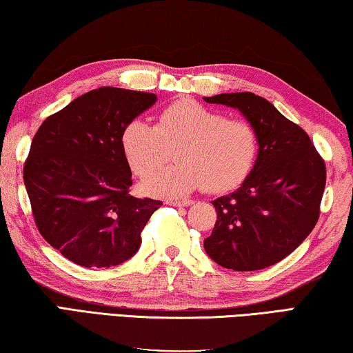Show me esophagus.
Wrapping results in <instances>:
<instances>
[{
  "mask_svg": "<svg viewBox=\"0 0 353 353\" xmlns=\"http://www.w3.org/2000/svg\"><path fill=\"white\" fill-rule=\"evenodd\" d=\"M192 200H167V205H172V206H190L192 205Z\"/></svg>",
  "mask_w": 353,
  "mask_h": 353,
  "instance_id": "esophagus-1",
  "label": "esophagus"
}]
</instances>
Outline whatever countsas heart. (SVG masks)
Wrapping results in <instances>:
<instances>
[{
    "label": "heart",
    "instance_id": "1",
    "mask_svg": "<svg viewBox=\"0 0 353 353\" xmlns=\"http://www.w3.org/2000/svg\"><path fill=\"white\" fill-rule=\"evenodd\" d=\"M123 157L139 176L157 170L179 147L176 166L152 173L144 188L154 195L181 196L205 186L226 192L254 169L259 134L246 119L228 117L194 99H180L159 111L157 125L130 121L122 130Z\"/></svg>",
    "mask_w": 353,
    "mask_h": 353
}]
</instances>
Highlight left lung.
I'll use <instances>...</instances> for the list:
<instances>
[{
  "label": "left lung",
  "instance_id": "1",
  "mask_svg": "<svg viewBox=\"0 0 353 353\" xmlns=\"http://www.w3.org/2000/svg\"><path fill=\"white\" fill-rule=\"evenodd\" d=\"M237 108L259 134V154L236 192L214 200L217 221L205 250L221 267L256 271L298 248L313 231L325 188V163L298 123L252 92L205 97Z\"/></svg>",
  "mask_w": 353,
  "mask_h": 353
}]
</instances>
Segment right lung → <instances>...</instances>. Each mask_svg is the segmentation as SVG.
Here are the masks:
<instances>
[{
	"label": "right lung",
	"mask_w": 353,
	"mask_h": 353,
	"mask_svg": "<svg viewBox=\"0 0 353 353\" xmlns=\"http://www.w3.org/2000/svg\"><path fill=\"white\" fill-rule=\"evenodd\" d=\"M157 102V94L91 90L46 117L23 167L35 225L71 262L110 268L141 246V232L159 200L130 195L123 127Z\"/></svg>",
	"instance_id": "add662e5"
}]
</instances>
